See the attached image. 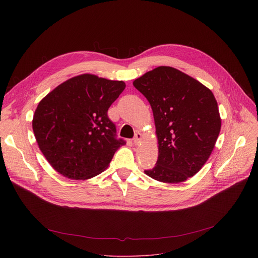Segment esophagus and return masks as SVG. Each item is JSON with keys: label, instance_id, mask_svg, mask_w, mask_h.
Wrapping results in <instances>:
<instances>
[{"label": "esophagus", "instance_id": "1", "mask_svg": "<svg viewBox=\"0 0 258 258\" xmlns=\"http://www.w3.org/2000/svg\"><path fill=\"white\" fill-rule=\"evenodd\" d=\"M141 139H142V135H141L140 133H137L136 135H135V138L133 139V141H134V144H136V145H138V144L140 143Z\"/></svg>", "mask_w": 258, "mask_h": 258}]
</instances>
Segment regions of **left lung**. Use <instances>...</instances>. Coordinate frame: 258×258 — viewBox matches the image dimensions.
Segmentation results:
<instances>
[{"instance_id":"obj_1","label":"left lung","mask_w":258,"mask_h":258,"mask_svg":"<svg viewBox=\"0 0 258 258\" xmlns=\"http://www.w3.org/2000/svg\"><path fill=\"white\" fill-rule=\"evenodd\" d=\"M133 85L152 106L159 144L155 167L144 172L164 183L194 177L210 157L221 131L214 95L197 79L165 66Z\"/></svg>"}]
</instances>
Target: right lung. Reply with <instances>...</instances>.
<instances>
[{"instance_id": "1", "label": "right lung", "mask_w": 258, "mask_h": 258, "mask_svg": "<svg viewBox=\"0 0 258 258\" xmlns=\"http://www.w3.org/2000/svg\"><path fill=\"white\" fill-rule=\"evenodd\" d=\"M123 81L92 74L68 79L38 103L32 128L39 150L63 177L87 180L102 172L125 141L118 139L107 110Z\"/></svg>"}]
</instances>
